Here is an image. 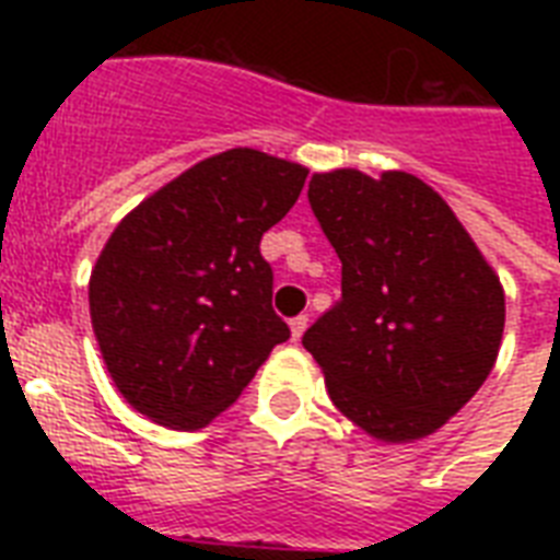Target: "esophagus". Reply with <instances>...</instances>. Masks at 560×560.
I'll return each mask as SVG.
<instances>
[{"instance_id":"obj_1","label":"esophagus","mask_w":560,"mask_h":560,"mask_svg":"<svg viewBox=\"0 0 560 560\" xmlns=\"http://www.w3.org/2000/svg\"><path fill=\"white\" fill-rule=\"evenodd\" d=\"M305 328H307V316L305 314H299V316H293V319H290V337H293V342L302 340Z\"/></svg>"}]
</instances>
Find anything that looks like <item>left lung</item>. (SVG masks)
I'll use <instances>...</instances> for the list:
<instances>
[{
	"instance_id": "left-lung-1",
	"label": "left lung",
	"mask_w": 560,
	"mask_h": 560,
	"mask_svg": "<svg viewBox=\"0 0 560 560\" xmlns=\"http://www.w3.org/2000/svg\"><path fill=\"white\" fill-rule=\"evenodd\" d=\"M307 200L342 261V299L302 337L334 407L381 442L435 433L494 369L500 276L407 171L314 174Z\"/></svg>"
}]
</instances>
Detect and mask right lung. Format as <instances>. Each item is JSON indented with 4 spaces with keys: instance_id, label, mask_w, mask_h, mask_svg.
Masks as SVG:
<instances>
[{
    "instance_id": "right-lung-1",
    "label": "right lung",
    "mask_w": 560,
    "mask_h": 560,
    "mask_svg": "<svg viewBox=\"0 0 560 560\" xmlns=\"http://www.w3.org/2000/svg\"><path fill=\"white\" fill-rule=\"evenodd\" d=\"M305 177L296 162L232 148L171 179L109 235L90 279L92 331L142 416L200 430L288 340L261 235L293 209Z\"/></svg>"
}]
</instances>
